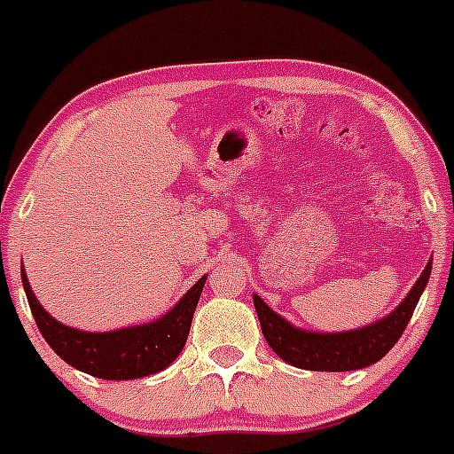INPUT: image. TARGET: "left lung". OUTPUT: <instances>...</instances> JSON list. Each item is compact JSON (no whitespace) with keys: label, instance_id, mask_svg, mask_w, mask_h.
Wrapping results in <instances>:
<instances>
[{"label":"left lung","instance_id":"1","mask_svg":"<svg viewBox=\"0 0 454 454\" xmlns=\"http://www.w3.org/2000/svg\"><path fill=\"white\" fill-rule=\"evenodd\" d=\"M430 270H433V259H428L415 286L391 314L349 332H312V329L294 327L290 320L274 312L261 296L254 294L253 301L261 332L274 354L292 367L308 371L364 369L384 358L400 340L428 283Z\"/></svg>","mask_w":454,"mask_h":454}]
</instances>
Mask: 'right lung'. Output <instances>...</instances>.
<instances>
[{
  "mask_svg": "<svg viewBox=\"0 0 454 454\" xmlns=\"http://www.w3.org/2000/svg\"><path fill=\"white\" fill-rule=\"evenodd\" d=\"M21 283L41 336L54 354L83 373L103 380H136L167 369L182 354L189 338L191 320L204 290L201 277L167 314L114 332H83L52 318L36 301L21 265Z\"/></svg>",
  "mask_w": 454,
  "mask_h": 454,
  "instance_id": "right-lung-1",
  "label": "right lung"
}]
</instances>
